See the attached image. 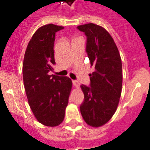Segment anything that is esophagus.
<instances>
[{"mask_svg": "<svg viewBox=\"0 0 150 150\" xmlns=\"http://www.w3.org/2000/svg\"><path fill=\"white\" fill-rule=\"evenodd\" d=\"M72 83H73L74 86L75 87H78L80 86V82L78 81H77V80H74V81H72Z\"/></svg>", "mask_w": 150, "mask_h": 150, "instance_id": "obj_1", "label": "esophagus"}]
</instances>
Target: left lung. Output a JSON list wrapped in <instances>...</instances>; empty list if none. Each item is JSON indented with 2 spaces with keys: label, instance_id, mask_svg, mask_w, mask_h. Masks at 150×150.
Segmentation results:
<instances>
[{
  "label": "left lung",
  "instance_id": "8db88e82",
  "mask_svg": "<svg viewBox=\"0 0 150 150\" xmlns=\"http://www.w3.org/2000/svg\"><path fill=\"white\" fill-rule=\"evenodd\" d=\"M77 28L86 36V52L94 67V72L89 75V86H81L84 100L80 110L84 121L97 127L111 119L118 106L122 86L121 57L104 28L88 23Z\"/></svg>",
  "mask_w": 150,
  "mask_h": 150
}]
</instances>
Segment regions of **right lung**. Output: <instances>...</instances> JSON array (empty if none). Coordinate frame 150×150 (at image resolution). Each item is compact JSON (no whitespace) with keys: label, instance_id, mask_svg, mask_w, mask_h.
<instances>
[{"label":"right lung","instance_id":"obj_1","mask_svg":"<svg viewBox=\"0 0 150 150\" xmlns=\"http://www.w3.org/2000/svg\"><path fill=\"white\" fill-rule=\"evenodd\" d=\"M63 28L53 24L40 27L29 41L23 60V82L28 104L36 120L50 127L63 122L72 88L68 77L48 75L56 64V33Z\"/></svg>","mask_w":150,"mask_h":150}]
</instances>
